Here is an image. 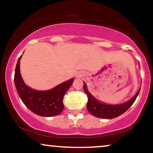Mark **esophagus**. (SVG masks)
I'll return each mask as SVG.
<instances>
[{
	"label": "esophagus",
	"instance_id": "1",
	"mask_svg": "<svg viewBox=\"0 0 153 153\" xmlns=\"http://www.w3.org/2000/svg\"><path fill=\"white\" fill-rule=\"evenodd\" d=\"M82 76H83V75H82V74H81V73H79V74H77V77H78V78H81Z\"/></svg>",
	"mask_w": 153,
	"mask_h": 153
}]
</instances>
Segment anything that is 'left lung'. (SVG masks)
<instances>
[{"label": "left lung", "mask_w": 153, "mask_h": 153, "mask_svg": "<svg viewBox=\"0 0 153 153\" xmlns=\"http://www.w3.org/2000/svg\"><path fill=\"white\" fill-rule=\"evenodd\" d=\"M84 91L88 96V102H87L88 111L91 114L96 117L102 119L115 118L124 113L135 102L140 90V88L138 92L134 95V96L126 102L120 103V104L111 105L101 102L98 99H96L88 91L86 83L84 81Z\"/></svg>", "instance_id": "8db88e82"}]
</instances>
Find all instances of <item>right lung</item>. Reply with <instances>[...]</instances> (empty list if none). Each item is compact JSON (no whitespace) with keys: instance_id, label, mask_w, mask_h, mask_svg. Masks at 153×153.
<instances>
[{"instance_id":"add662e5","label":"right lung","mask_w":153,"mask_h":153,"mask_svg":"<svg viewBox=\"0 0 153 153\" xmlns=\"http://www.w3.org/2000/svg\"><path fill=\"white\" fill-rule=\"evenodd\" d=\"M21 55L17 60L15 72V84L17 94L24 104L31 112L41 117L58 115L64 108L63 98L72 86L74 78L61 83L54 88L46 91H38L25 84L20 74Z\"/></svg>"}]
</instances>
